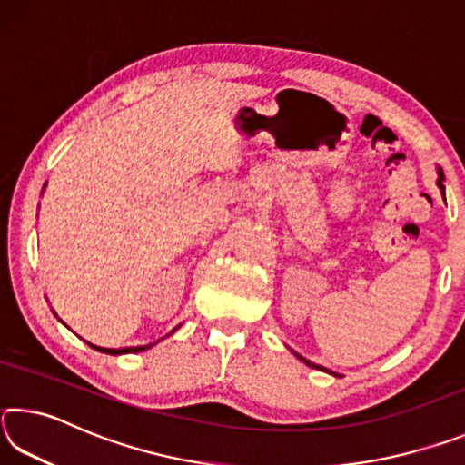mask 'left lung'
<instances>
[{
    "mask_svg": "<svg viewBox=\"0 0 465 465\" xmlns=\"http://www.w3.org/2000/svg\"><path fill=\"white\" fill-rule=\"evenodd\" d=\"M437 186L440 188V193H443L445 191V184H443V180H445V174H443V170H440L439 166H437ZM295 357L299 359V361H302V363H305V365H310V367H316V369H324V367H320V365H313L312 363V361H308V359H305V357H302V355H297V352H295ZM324 371H326V369H324ZM330 373V371H328Z\"/></svg>",
    "mask_w": 465,
    "mask_h": 465,
    "instance_id": "1",
    "label": "left lung"
}]
</instances>
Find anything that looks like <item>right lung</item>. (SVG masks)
Instances as JSON below:
<instances>
[{"label": "right lung", "instance_id": "obj_1", "mask_svg": "<svg viewBox=\"0 0 465 465\" xmlns=\"http://www.w3.org/2000/svg\"><path fill=\"white\" fill-rule=\"evenodd\" d=\"M45 186H46V183H45ZM45 186H43V191H45ZM54 316H57V313H54ZM59 322H61V320H59ZM178 326H180V324H178ZM178 326H176L174 330H172V332H176ZM172 332H170V334H172ZM170 334H168V336H170ZM160 341H162V338H160ZM160 341H155V342H152V344H143V346H124V349H104V346H96V344H92V342H88V341H85V342H88V346H92V349H96V351H100V352H106V355H127V352H141V351L152 349V346L157 344Z\"/></svg>", "mask_w": 465, "mask_h": 465}]
</instances>
